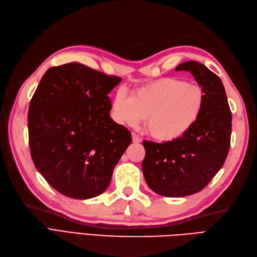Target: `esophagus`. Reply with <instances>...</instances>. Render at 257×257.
<instances>
[{"instance_id":"esophagus-1","label":"esophagus","mask_w":257,"mask_h":257,"mask_svg":"<svg viewBox=\"0 0 257 257\" xmlns=\"http://www.w3.org/2000/svg\"><path fill=\"white\" fill-rule=\"evenodd\" d=\"M132 139H133V143H136V144L142 142V138L139 137L137 134H135V133L132 134Z\"/></svg>"}]
</instances>
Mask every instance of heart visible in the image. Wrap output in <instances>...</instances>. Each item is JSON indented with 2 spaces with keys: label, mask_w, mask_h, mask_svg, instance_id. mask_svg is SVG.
I'll list each match as a JSON object with an SVG mask.
<instances>
[{
  "label": "heart",
  "mask_w": 257,
  "mask_h": 257,
  "mask_svg": "<svg viewBox=\"0 0 257 257\" xmlns=\"http://www.w3.org/2000/svg\"><path fill=\"white\" fill-rule=\"evenodd\" d=\"M205 93L199 85L184 80L162 78L135 91L133 97L120 89L112 100V112L119 122L145 126L159 142H173L194 126L203 111Z\"/></svg>",
  "instance_id": "obj_1"
}]
</instances>
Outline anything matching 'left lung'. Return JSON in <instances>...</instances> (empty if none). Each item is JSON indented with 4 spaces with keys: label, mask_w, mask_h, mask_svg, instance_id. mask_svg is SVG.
<instances>
[{
    "label": "left lung",
    "mask_w": 257,
    "mask_h": 257,
    "mask_svg": "<svg viewBox=\"0 0 257 257\" xmlns=\"http://www.w3.org/2000/svg\"><path fill=\"white\" fill-rule=\"evenodd\" d=\"M176 71L194 76L205 93V104L197 122L182 137L162 144L144 141L146 182L166 197H184L203 190L226 160L231 134V112L219 77L197 61L184 62Z\"/></svg>",
    "instance_id": "left-lung-1"
}]
</instances>
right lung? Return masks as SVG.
Returning <instances> with one entry per match:
<instances>
[{
    "label": "right lung",
    "instance_id": "1",
    "mask_svg": "<svg viewBox=\"0 0 257 257\" xmlns=\"http://www.w3.org/2000/svg\"><path fill=\"white\" fill-rule=\"evenodd\" d=\"M121 81L80 63L49 68L31 99V157L54 190L75 199L102 194L132 143L110 118L107 95Z\"/></svg>",
    "mask_w": 257,
    "mask_h": 257
}]
</instances>
